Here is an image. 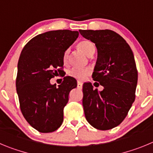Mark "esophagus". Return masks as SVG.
Returning a JSON list of instances; mask_svg holds the SVG:
<instances>
[{"instance_id": "esophagus-1", "label": "esophagus", "mask_w": 153, "mask_h": 153, "mask_svg": "<svg viewBox=\"0 0 153 153\" xmlns=\"http://www.w3.org/2000/svg\"><path fill=\"white\" fill-rule=\"evenodd\" d=\"M82 82H77V87H78V88H82Z\"/></svg>"}]
</instances>
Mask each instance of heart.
I'll return each instance as SVG.
<instances>
[{"label":"heart","instance_id":"heart-1","mask_svg":"<svg viewBox=\"0 0 153 153\" xmlns=\"http://www.w3.org/2000/svg\"><path fill=\"white\" fill-rule=\"evenodd\" d=\"M78 49L82 51L85 55L91 56L94 54L95 49L93 44L89 41H82L78 44ZM68 54L69 51L65 50L63 53L62 62L65 65H66L68 61ZM91 73V70L88 68H79V67H74L68 71V75L78 81H83Z\"/></svg>","mask_w":153,"mask_h":153}]
</instances>
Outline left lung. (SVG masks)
I'll list each match as a JSON object with an SVG mask.
<instances>
[{"label": "left lung", "mask_w": 153, "mask_h": 153, "mask_svg": "<svg viewBox=\"0 0 153 153\" xmlns=\"http://www.w3.org/2000/svg\"><path fill=\"white\" fill-rule=\"evenodd\" d=\"M79 32L95 43L97 59L92 78L104 87L98 91L91 83L83 85L85 117L97 130H111L123 122L136 97L138 72L133 51L123 37L113 30Z\"/></svg>", "instance_id": "1"}]
</instances>
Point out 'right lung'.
<instances>
[{"label": "right lung", "mask_w": 153, "mask_h": 153, "mask_svg": "<svg viewBox=\"0 0 153 153\" xmlns=\"http://www.w3.org/2000/svg\"><path fill=\"white\" fill-rule=\"evenodd\" d=\"M78 31L59 30L39 34L23 47L16 78L20 111L31 126L40 133L56 130L63 122V110L75 78L64 77L59 87L50 79L63 72L62 56L78 37Z\"/></svg>", "instance_id": "add662e5"}]
</instances>
